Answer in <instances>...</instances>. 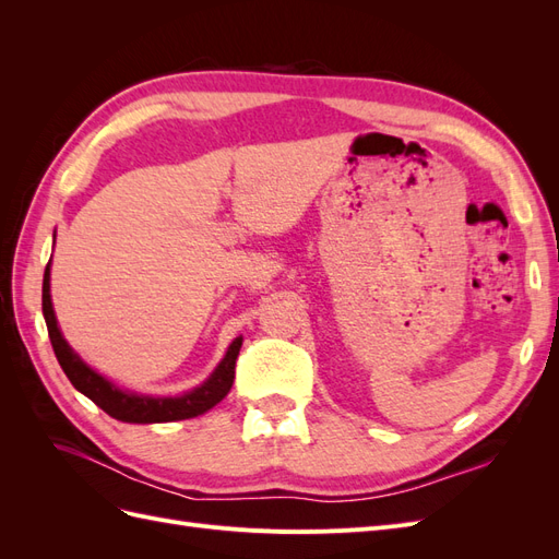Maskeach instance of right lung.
Returning <instances> with one entry per match:
<instances>
[{
	"label": "right lung",
	"mask_w": 559,
	"mask_h": 559,
	"mask_svg": "<svg viewBox=\"0 0 559 559\" xmlns=\"http://www.w3.org/2000/svg\"><path fill=\"white\" fill-rule=\"evenodd\" d=\"M41 310L48 326L50 345H53V352L58 357V364L64 370V376L70 378V382L83 396H88L114 419L130 421V425H158V421L189 419V417L207 413L230 392L233 380H235V361H238V354L242 347V335L235 337L222 364H218L214 368V373L200 386H195L193 392H186L181 396H144V394L126 392V389H118L114 382H109L107 378L95 373L91 366L83 364L79 354L67 345V341L58 329L53 302H50V263L46 265V273H44Z\"/></svg>",
	"instance_id": "add662e5"
}]
</instances>
